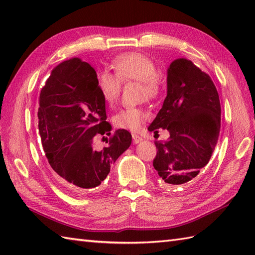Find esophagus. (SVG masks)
<instances>
[{
	"mask_svg": "<svg viewBox=\"0 0 255 255\" xmlns=\"http://www.w3.org/2000/svg\"><path fill=\"white\" fill-rule=\"evenodd\" d=\"M132 140H133V143H139L142 141V138L136 133H132Z\"/></svg>",
	"mask_w": 255,
	"mask_h": 255,
	"instance_id": "obj_1",
	"label": "esophagus"
}]
</instances>
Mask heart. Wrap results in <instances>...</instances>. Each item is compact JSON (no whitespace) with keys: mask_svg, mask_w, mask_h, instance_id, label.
Listing matches in <instances>:
<instances>
[{"mask_svg":"<svg viewBox=\"0 0 255 255\" xmlns=\"http://www.w3.org/2000/svg\"><path fill=\"white\" fill-rule=\"evenodd\" d=\"M114 75L103 70L97 73V89L102 99L110 106L117 102L121 94L122 82L139 81L142 95L151 99L161 92V81L156 75L154 62L140 52H125L117 56L112 62ZM148 118L147 113L138 107H126L118 111L113 117V123L117 128L137 131Z\"/></svg>","mask_w":255,"mask_h":255,"instance_id":"1","label":"heart"}]
</instances>
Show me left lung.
Masks as SVG:
<instances>
[{
  "mask_svg": "<svg viewBox=\"0 0 255 255\" xmlns=\"http://www.w3.org/2000/svg\"><path fill=\"white\" fill-rule=\"evenodd\" d=\"M217 89L207 73L187 59H176L167 70V95L148 130H169L155 141L153 167L166 186L195 181L213 155L220 132Z\"/></svg>",
  "mask_w": 255,
  "mask_h": 255,
  "instance_id": "1",
  "label": "left lung"
}]
</instances>
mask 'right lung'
<instances>
[{
	"label": "right lung",
	"mask_w": 255,
	"mask_h": 255,
	"mask_svg": "<svg viewBox=\"0 0 255 255\" xmlns=\"http://www.w3.org/2000/svg\"><path fill=\"white\" fill-rule=\"evenodd\" d=\"M96 80L88 62L72 58L52 69L39 95L38 129L48 162L75 193L101 185L131 143L126 129L111 134ZM104 134L111 136L108 145L97 147L96 139Z\"/></svg>",
	"instance_id": "right-lung-1"
}]
</instances>
